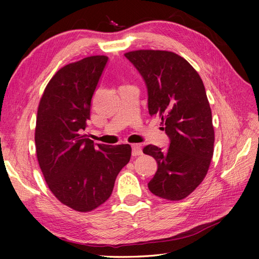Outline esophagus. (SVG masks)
Listing matches in <instances>:
<instances>
[{"label": "esophagus", "mask_w": 259, "mask_h": 259, "mask_svg": "<svg viewBox=\"0 0 259 259\" xmlns=\"http://www.w3.org/2000/svg\"><path fill=\"white\" fill-rule=\"evenodd\" d=\"M142 154H143L142 147L137 144L132 145V155L133 156H137V155H142Z\"/></svg>", "instance_id": "1"}]
</instances>
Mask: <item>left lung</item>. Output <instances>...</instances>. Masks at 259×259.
<instances>
[{
	"label": "left lung",
	"mask_w": 259,
	"mask_h": 259,
	"mask_svg": "<svg viewBox=\"0 0 259 259\" xmlns=\"http://www.w3.org/2000/svg\"><path fill=\"white\" fill-rule=\"evenodd\" d=\"M124 55L147 84L149 113L160 117L170 139L166 151L153 145L143 149L158 163L149 190L165 200H183L205 178L214 153L204 84L189 62L173 52L138 50Z\"/></svg>",
	"instance_id": "obj_1"
}]
</instances>
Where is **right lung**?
<instances>
[{"instance_id": "obj_1", "label": "right lung", "mask_w": 259, "mask_h": 259, "mask_svg": "<svg viewBox=\"0 0 259 259\" xmlns=\"http://www.w3.org/2000/svg\"><path fill=\"white\" fill-rule=\"evenodd\" d=\"M107 61V56L97 55L59 69L37 108L35 150L45 182L59 202L82 213L110 198L132 154L130 145L95 146L82 134Z\"/></svg>"}]
</instances>
